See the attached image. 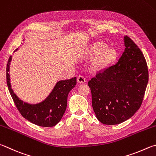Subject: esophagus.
Masks as SVG:
<instances>
[{
  "mask_svg": "<svg viewBox=\"0 0 156 156\" xmlns=\"http://www.w3.org/2000/svg\"><path fill=\"white\" fill-rule=\"evenodd\" d=\"M77 81H78V83H84L86 82V79L83 76L80 75V76H78Z\"/></svg>",
  "mask_w": 156,
  "mask_h": 156,
  "instance_id": "1",
  "label": "esophagus"
}]
</instances>
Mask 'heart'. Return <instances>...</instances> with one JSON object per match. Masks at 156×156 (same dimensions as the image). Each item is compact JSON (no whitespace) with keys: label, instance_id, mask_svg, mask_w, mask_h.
I'll return each mask as SVG.
<instances>
[{"label":"heart","instance_id":"b5f03b06","mask_svg":"<svg viewBox=\"0 0 156 156\" xmlns=\"http://www.w3.org/2000/svg\"><path fill=\"white\" fill-rule=\"evenodd\" d=\"M106 46L105 44L98 42L93 44L90 48V52L93 55L100 52L93 61V67L95 69H100L106 67L115 58V51L110 48H105Z\"/></svg>","mask_w":156,"mask_h":156}]
</instances>
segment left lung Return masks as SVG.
I'll use <instances>...</instances> for the list:
<instances>
[{
	"mask_svg": "<svg viewBox=\"0 0 156 156\" xmlns=\"http://www.w3.org/2000/svg\"><path fill=\"white\" fill-rule=\"evenodd\" d=\"M126 48L117 63L96 73L88 84L98 119L116 125L132 117L142 104L149 80L147 62L131 38L124 36Z\"/></svg>",
	"mask_w": 156,
	"mask_h": 156,
	"instance_id": "left-lung-1",
	"label": "left lung"
}]
</instances>
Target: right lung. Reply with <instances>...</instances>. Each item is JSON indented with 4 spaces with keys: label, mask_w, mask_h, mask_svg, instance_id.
Returning <instances> with one entry per match:
<instances>
[{
    "label": "right lung",
    "mask_w": 156,
    "mask_h": 156,
    "mask_svg": "<svg viewBox=\"0 0 156 156\" xmlns=\"http://www.w3.org/2000/svg\"><path fill=\"white\" fill-rule=\"evenodd\" d=\"M11 57L12 56H9L7 65V84L16 108L22 117L37 126H55L61 121L66 112L67 95L76 84V77L58 82L48 97L42 102L37 104H28L20 100L11 87L9 72Z\"/></svg>",
    "instance_id": "obj_1"
}]
</instances>
